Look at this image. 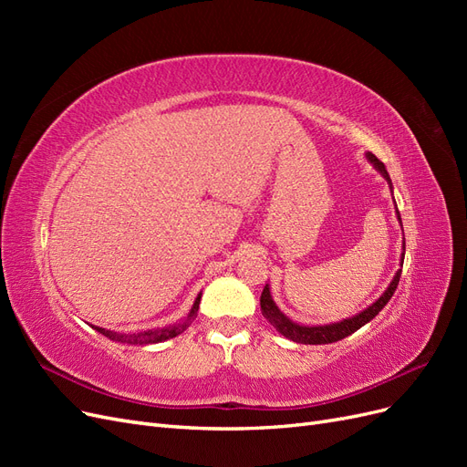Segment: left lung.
Listing matches in <instances>:
<instances>
[{"label": "left lung", "mask_w": 467, "mask_h": 467, "mask_svg": "<svg viewBox=\"0 0 467 467\" xmlns=\"http://www.w3.org/2000/svg\"><path fill=\"white\" fill-rule=\"evenodd\" d=\"M366 160H368L376 167V171H379V175L388 181L389 191L393 192V185H391V179H389V173H388L386 165L381 163L372 151H366ZM395 214H398V220L401 223V216H400V210L398 208H395ZM403 249H405V242H403ZM403 257H405V253H401V266H403ZM400 276H401V268H400L398 273H395V276L389 282V286L384 290V294H381L372 306L362 309V312L357 314V316L341 319V321H337V323L300 325V323L292 321L286 314L280 312V307L273 300L271 286H268V285H265L263 294H261V312H263V316L268 321H271V325L280 335H285L286 338H290V341H294V343H302V345H329V343H337V341H341V338H345V337L352 335L355 331H358L362 325L372 321L381 312V309H384V306L391 300L395 288H398V285H400Z\"/></svg>", "instance_id": "1"}]
</instances>
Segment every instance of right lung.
<instances>
[{
    "label": "right lung",
    "instance_id": "obj_1",
    "mask_svg": "<svg viewBox=\"0 0 467 467\" xmlns=\"http://www.w3.org/2000/svg\"><path fill=\"white\" fill-rule=\"evenodd\" d=\"M201 296L202 292L196 296L194 298V304L191 307V312L187 314V317L175 323V325H169V327H161V329H148V331H142V333H134V335H122V333H115V331H109V329H103V327H95V325H91L93 329H97L101 335L112 338V341H120V343H129V345H153V343H161V341H167V338H173L177 337L179 333L185 331L191 321L196 317V312H199V304H201Z\"/></svg>",
    "mask_w": 467,
    "mask_h": 467
}]
</instances>
